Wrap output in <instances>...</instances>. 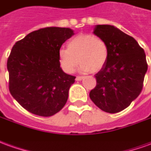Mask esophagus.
<instances>
[{"instance_id": "esophagus-1", "label": "esophagus", "mask_w": 151, "mask_h": 151, "mask_svg": "<svg viewBox=\"0 0 151 151\" xmlns=\"http://www.w3.org/2000/svg\"><path fill=\"white\" fill-rule=\"evenodd\" d=\"M83 76H77V77H76V80H77V81H81V80H83Z\"/></svg>"}]
</instances>
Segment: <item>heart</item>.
Returning <instances> with one entry per match:
<instances>
[{
  "mask_svg": "<svg viewBox=\"0 0 151 151\" xmlns=\"http://www.w3.org/2000/svg\"><path fill=\"white\" fill-rule=\"evenodd\" d=\"M59 62L65 72L72 73L79 62L82 72L100 71L107 62L109 48L105 41L93 34H78L67 43V49H60Z\"/></svg>",
  "mask_w": 151,
  "mask_h": 151,
  "instance_id": "obj_1",
  "label": "heart"
}]
</instances>
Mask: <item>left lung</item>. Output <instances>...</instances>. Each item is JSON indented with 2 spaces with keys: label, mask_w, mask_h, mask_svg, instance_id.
<instances>
[{
  "label": "left lung",
  "mask_w": 151,
  "mask_h": 151,
  "mask_svg": "<svg viewBox=\"0 0 151 151\" xmlns=\"http://www.w3.org/2000/svg\"><path fill=\"white\" fill-rule=\"evenodd\" d=\"M93 33L109 48L105 65L96 74V86L90 91L94 104L115 114L128 107L140 95L148 65L144 50L132 37L112 25H96Z\"/></svg>",
  "instance_id": "1"
}]
</instances>
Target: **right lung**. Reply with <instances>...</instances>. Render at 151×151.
<instances>
[{
    "label": "right lung",
    "mask_w": 151,
    "mask_h": 151,
    "mask_svg": "<svg viewBox=\"0 0 151 151\" xmlns=\"http://www.w3.org/2000/svg\"><path fill=\"white\" fill-rule=\"evenodd\" d=\"M73 34L71 28L47 27L14 45L7 60L9 90L28 112L49 117L66 104L76 77L62 70L58 52Z\"/></svg>",
    "instance_id": "obj_1"
}]
</instances>
